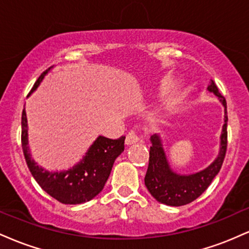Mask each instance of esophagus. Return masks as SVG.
Here are the masks:
<instances>
[{
  "label": "esophagus",
  "instance_id": "1",
  "mask_svg": "<svg viewBox=\"0 0 249 249\" xmlns=\"http://www.w3.org/2000/svg\"><path fill=\"white\" fill-rule=\"evenodd\" d=\"M139 139H141V138H139V136L137 134L136 131L132 130L126 134V139H125V142H126V145H132V144H136V142H138Z\"/></svg>",
  "mask_w": 249,
  "mask_h": 249
}]
</instances>
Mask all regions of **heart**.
<instances>
[{
	"label": "heart",
	"instance_id": "obj_1",
	"mask_svg": "<svg viewBox=\"0 0 249 249\" xmlns=\"http://www.w3.org/2000/svg\"><path fill=\"white\" fill-rule=\"evenodd\" d=\"M176 105H177V102L176 101H173L172 103H170V108H174V107H176Z\"/></svg>",
	"mask_w": 249,
	"mask_h": 249
}]
</instances>
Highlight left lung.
Returning a JSON list of instances; mask_svg holds the SVG:
<instances>
[{
  "mask_svg": "<svg viewBox=\"0 0 249 249\" xmlns=\"http://www.w3.org/2000/svg\"><path fill=\"white\" fill-rule=\"evenodd\" d=\"M207 90L218 97L225 107V124L220 137V151L216 159L210 166L200 172L187 176L176 173L168 164L160 137L158 134L151 137L152 146L150 147L145 186L151 196L161 204L168 206H182L194 201L207 190L222 166L227 150V104L225 97L219 92V89L213 81H211Z\"/></svg>",
  "mask_w": 249,
  "mask_h": 249,
  "instance_id": "obj_1",
  "label": "left lung"
}]
</instances>
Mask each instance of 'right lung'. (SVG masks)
Wrapping results in <instances>:
<instances>
[{
  "label": "right lung",
  "instance_id": "1",
  "mask_svg": "<svg viewBox=\"0 0 249 249\" xmlns=\"http://www.w3.org/2000/svg\"><path fill=\"white\" fill-rule=\"evenodd\" d=\"M50 69L51 68L45 70L38 77L30 93L34 92L41 84ZM124 136L118 139H110L99 136L89 147L88 152L78 164L67 171L50 172L39 167L31 158L28 146V122L25 108H23L22 112V148L28 167L37 184L49 196L62 204H83L90 201L97 194L102 192L112 170L113 162L124 151Z\"/></svg>",
  "mask_w": 249,
  "mask_h": 249
}]
</instances>
